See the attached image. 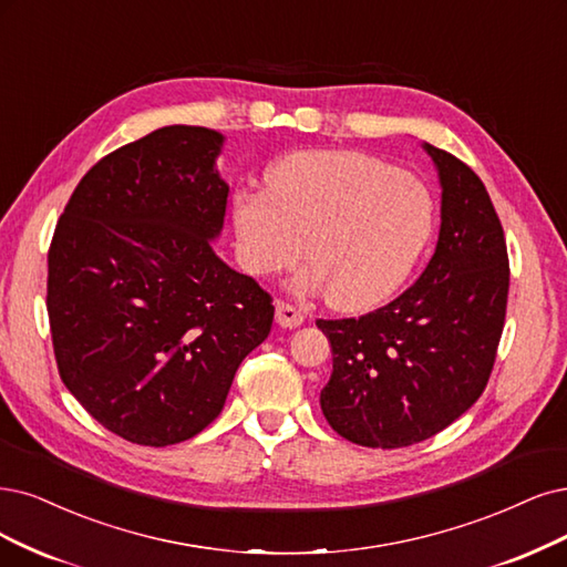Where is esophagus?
Masks as SVG:
<instances>
[{"instance_id":"obj_1","label":"esophagus","mask_w":567,"mask_h":567,"mask_svg":"<svg viewBox=\"0 0 567 567\" xmlns=\"http://www.w3.org/2000/svg\"><path fill=\"white\" fill-rule=\"evenodd\" d=\"M303 320H306V316H303V312H301L297 306H291V303H287V301H278V303H276V322H278L280 327L295 329V327H299Z\"/></svg>"}]
</instances>
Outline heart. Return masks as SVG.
I'll return each mask as SVG.
<instances>
[{
    "mask_svg": "<svg viewBox=\"0 0 567 567\" xmlns=\"http://www.w3.org/2000/svg\"><path fill=\"white\" fill-rule=\"evenodd\" d=\"M434 205L413 175L352 152L291 154L268 171V192L243 188L234 224L245 268H306L297 285L331 306L362 310L400 287L430 240Z\"/></svg>",
    "mask_w": 567,
    "mask_h": 567,
    "instance_id": "obj_1",
    "label": "heart"
}]
</instances>
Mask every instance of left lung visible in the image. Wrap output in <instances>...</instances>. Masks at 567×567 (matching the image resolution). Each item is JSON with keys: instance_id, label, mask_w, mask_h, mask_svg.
Segmentation results:
<instances>
[{"instance_id": "left-lung-1", "label": "left lung", "mask_w": 567, "mask_h": 567, "mask_svg": "<svg viewBox=\"0 0 567 567\" xmlns=\"http://www.w3.org/2000/svg\"><path fill=\"white\" fill-rule=\"evenodd\" d=\"M423 146L442 184L423 276L358 320H318L333 354L322 413L369 449H404L457 421L484 392L505 327L509 257L486 186L453 154Z\"/></svg>"}]
</instances>
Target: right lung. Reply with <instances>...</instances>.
Segmentation results:
<instances>
[{"instance_id":"add662e5","label":"right lung","mask_w":567,"mask_h":567,"mask_svg":"<svg viewBox=\"0 0 567 567\" xmlns=\"http://www.w3.org/2000/svg\"><path fill=\"white\" fill-rule=\"evenodd\" d=\"M224 135L165 125L100 158L49 249L47 308L62 383L125 442L171 446L221 413L272 299L213 249Z\"/></svg>"}]
</instances>
